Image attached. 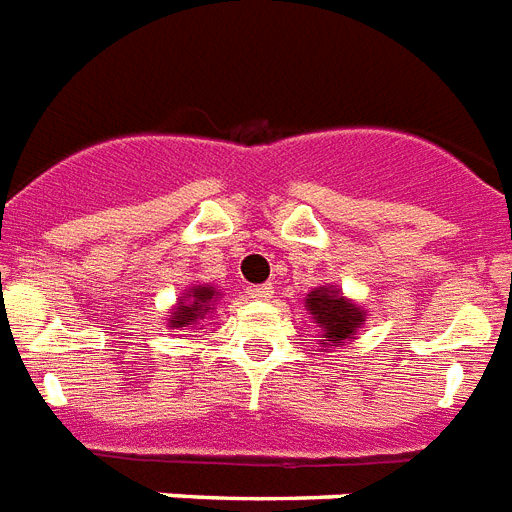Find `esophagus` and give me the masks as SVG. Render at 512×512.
<instances>
[{"mask_svg": "<svg viewBox=\"0 0 512 512\" xmlns=\"http://www.w3.org/2000/svg\"><path fill=\"white\" fill-rule=\"evenodd\" d=\"M249 297H252V300H271L273 287L271 284H257V287H249Z\"/></svg>", "mask_w": 512, "mask_h": 512, "instance_id": "obj_1", "label": "esophagus"}]
</instances>
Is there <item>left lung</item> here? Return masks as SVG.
Returning a JSON list of instances; mask_svg holds the SVG:
<instances>
[{
	"instance_id": "left-lung-1",
	"label": "left lung",
	"mask_w": 512,
	"mask_h": 512,
	"mask_svg": "<svg viewBox=\"0 0 512 512\" xmlns=\"http://www.w3.org/2000/svg\"><path fill=\"white\" fill-rule=\"evenodd\" d=\"M308 311L313 313L316 324L327 332L324 337H329V342L348 340V337H353L358 324L364 321V313L358 311L356 305L324 287L308 295Z\"/></svg>"
}]
</instances>
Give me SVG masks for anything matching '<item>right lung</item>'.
<instances>
[{
  "mask_svg": "<svg viewBox=\"0 0 512 512\" xmlns=\"http://www.w3.org/2000/svg\"><path fill=\"white\" fill-rule=\"evenodd\" d=\"M212 297H215V289L212 287H196L188 292V300L185 303H177V308L172 311L170 327H188V324H196L207 316L212 308Z\"/></svg>",
  "mask_w": 512,
  "mask_h": 512,
  "instance_id": "right-lung-1",
  "label": "right lung"
}]
</instances>
